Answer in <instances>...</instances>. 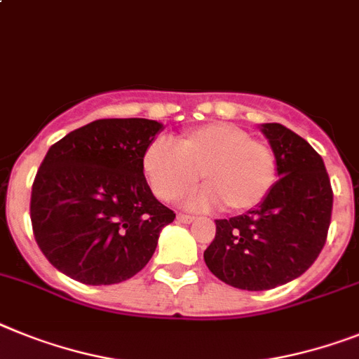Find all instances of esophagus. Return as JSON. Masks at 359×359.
I'll list each match as a JSON object with an SVG mask.
<instances>
[{"instance_id": "obj_1", "label": "esophagus", "mask_w": 359, "mask_h": 359, "mask_svg": "<svg viewBox=\"0 0 359 359\" xmlns=\"http://www.w3.org/2000/svg\"><path fill=\"white\" fill-rule=\"evenodd\" d=\"M177 221L184 222V224H189V222L195 221V217L194 215H186V213H179V215H177Z\"/></svg>"}]
</instances>
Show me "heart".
<instances>
[{
	"label": "heart",
	"instance_id": "obj_1",
	"mask_svg": "<svg viewBox=\"0 0 359 359\" xmlns=\"http://www.w3.org/2000/svg\"><path fill=\"white\" fill-rule=\"evenodd\" d=\"M144 177L153 194L175 201L197 182L206 186L189 195V208L224 204L231 213L248 212L276 188L279 164L268 144L250 138L245 129L212 122L173 137L171 144L155 140L142 155Z\"/></svg>",
	"mask_w": 359,
	"mask_h": 359
}]
</instances>
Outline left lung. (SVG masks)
<instances>
[{
  "mask_svg": "<svg viewBox=\"0 0 359 359\" xmlns=\"http://www.w3.org/2000/svg\"><path fill=\"white\" fill-rule=\"evenodd\" d=\"M279 164L276 188L263 204L217 219L215 239L204 250L210 272L241 290H270L305 273L327 241L332 188L323 158L281 123H263Z\"/></svg>",
  "mask_w": 359,
  "mask_h": 359,
  "instance_id": "8db88e82",
  "label": "left lung"
}]
</instances>
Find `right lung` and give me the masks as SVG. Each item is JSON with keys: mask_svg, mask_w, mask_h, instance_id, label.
Returning a JSON list of instances; mask_svg holds the SVG:
<instances>
[{"mask_svg": "<svg viewBox=\"0 0 359 359\" xmlns=\"http://www.w3.org/2000/svg\"><path fill=\"white\" fill-rule=\"evenodd\" d=\"M162 123L102 118L49 147L31 195L34 239L49 263L74 281L114 285L155 254L175 213L158 203L142 155Z\"/></svg>", "mask_w": 359, "mask_h": 359, "instance_id": "1", "label": "right lung"}]
</instances>
